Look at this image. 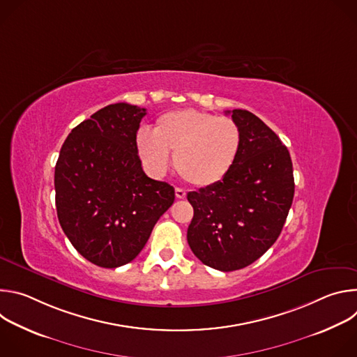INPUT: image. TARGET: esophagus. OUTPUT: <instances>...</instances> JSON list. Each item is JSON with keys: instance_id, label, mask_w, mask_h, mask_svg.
Returning <instances> with one entry per match:
<instances>
[{"instance_id": "esophagus-1", "label": "esophagus", "mask_w": 357, "mask_h": 357, "mask_svg": "<svg viewBox=\"0 0 357 357\" xmlns=\"http://www.w3.org/2000/svg\"><path fill=\"white\" fill-rule=\"evenodd\" d=\"M175 196H176L178 199H185V197H186V192H185L183 189H181V188H176V189H175Z\"/></svg>"}]
</instances>
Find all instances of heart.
Wrapping results in <instances>:
<instances>
[{
    "mask_svg": "<svg viewBox=\"0 0 357 357\" xmlns=\"http://www.w3.org/2000/svg\"><path fill=\"white\" fill-rule=\"evenodd\" d=\"M241 148V130L229 117L195 109L160 116L154 134L139 130L135 135L137 154L145 169L161 176L169 167L186 182L208 188L223 181L231 171Z\"/></svg>",
    "mask_w": 357,
    "mask_h": 357,
    "instance_id": "heart-1",
    "label": "heart"
}]
</instances>
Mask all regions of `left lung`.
Masks as SVG:
<instances>
[{
	"label": "left lung",
	"mask_w": 357,
	"mask_h": 357,
	"mask_svg": "<svg viewBox=\"0 0 357 357\" xmlns=\"http://www.w3.org/2000/svg\"><path fill=\"white\" fill-rule=\"evenodd\" d=\"M226 113L241 130L236 164L219 183L188 193V244L203 264L225 273L250 266L275 243L295 189L289 152L278 135L247 110Z\"/></svg>",
	"instance_id": "1"
}]
</instances>
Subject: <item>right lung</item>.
<instances>
[{
	"label": "right lung",
	"instance_id": "add662e5",
	"mask_svg": "<svg viewBox=\"0 0 357 357\" xmlns=\"http://www.w3.org/2000/svg\"><path fill=\"white\" fill-rule=\"evenodd\" d=\"M145 109L116 103L96 112L65 139L55 167L62 230L90 263L117 268L132 261L175 189L141 167L135 135Z\"/></svg>",
	"mask_w": 357,
	"mask_h": 357
}]
</instances>
